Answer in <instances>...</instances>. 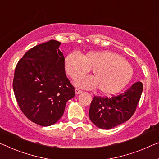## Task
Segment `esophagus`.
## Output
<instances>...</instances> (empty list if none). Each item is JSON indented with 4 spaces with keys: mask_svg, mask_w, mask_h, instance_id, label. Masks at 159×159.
Returning <instances> with one entry per match:
<instances>
[{
    "mask_svg": "<svg viewBox=\"0 0 159 159\" xmlns=\"http://www.w3.org/2000/svg\"><path fill=\"white\" fill-rule=\"evenodd\" d=\"M83 91H81V90H80L79 89H75V94H79L80 93H82Z\"/></svg>",
    "mask_w": 159,
    "mask_h": 159,
    "instance_id": "obj_1",
    "label": "esophagus"
}]
</instances>
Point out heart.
Listing matches in <instances>:
<instances>
[{
	"label": "heart",
	"mask_w": 159,
	"mask_h": 159,
	"mask_svg": "<svg viewBox=\"0 0 159 159\" xmlns=\"http://www.w3.org/2000/svg\"><path fill=\"white\" fill-rule=\"evenodd\" d=\"M65 70L75 80L93 69L94 76H83L76 86L87 89L99 88L103 94L117 93L129 84L133 75L131 66L116 53L108 51L90 52L85 56L72 53L65 59Z\"/></svg>",
	"instance_id": "b5f03b06"
}]
</instances>
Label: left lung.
I'll return each mask as SVG.
<instances>
[{
	"mask_svg": "<svg viewBox=\"0 0 159 159\" xmlns=\"http://www.w3.org/2000/svg\"><path fill=\"white\" fill-rule=\"evenodd\" d=\"M143 84L136 82L124 93L111 97L94 96L89 108V118L97 127L111 129L129 120L140 100Z\"/></svg>",
	"mask_w": 159,
	"mask_h": 159,
	"instance_id": "1",
	"label": "left lung"
}]
</instances>
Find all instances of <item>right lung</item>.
<instances>
[{"label":"right lung","mask_w":159,"mask_h":159,"mask_svg":"<svg viewBox=\"0 0 159 159\" xmlns=\"http://www.w3.org/2000/svg\"><path fill=\"white\" fill-rule=\"evenodd\" d=\"M61 43L51 40L37 45L16 65L13 88L19 107L25 116L41 126L56 123L75 89L66 76Z\"/></svg>","instance_id":"right-lung-1"}]
</instances>
